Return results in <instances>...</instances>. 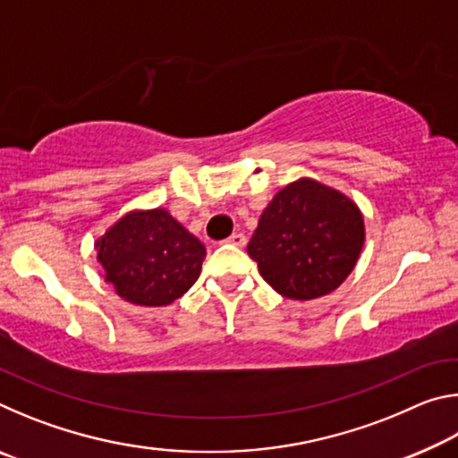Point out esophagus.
<instances>
[{
	"mask_svg": "<svg viewBox=\"0 0 458 458\" xmlns=\"http://www.w3.org/2000/svg\"><path fill=\"white\" fill-rule=\"evenodd\" d=\"M228 244H234V246H246V236L244 234H240V232H234V234H232L228 240H226Z\"/></svg>",
	"mask_w": 458,
	"mask_h": 458,
	"instance_id": "esophagus-1",
	"label": "esophagus"
}]
</instances>
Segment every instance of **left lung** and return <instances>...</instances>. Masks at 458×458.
<instances>
[{
	"label": "left lung",
	"instance_id": "left-lung-1",
	"mask_svg": "<svg viewBox=\"0 0 458 458\" xmlns=\"http://www.w3.org/2000/svg\"><path fill=\"white\" fill-rule=\"evenodd\" d=\"M363 238L360 208L341 191L303 177L265 208L248 254L276 293L309 301L345 281L360 259Z\"/></svg>",
	"mask_w": 458,
	"mask_h": 458
}]
</instances>
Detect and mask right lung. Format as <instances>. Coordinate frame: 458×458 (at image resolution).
<instances>
[{
	"label": "right lung",
	"instance_id": "add662e5",
	"mask_svg": "<svg viewBox=\"0 0 458 458\" xmlns=\"http://www.w3.org/2000/svg\"><path fill=\"white\" fill-rule=\"evenodd\" d=\"M105 281L129 303L164 307L198 281L206 246L164 208L129 212L97 242Z\"/></svg>",
	"mask_w": 458,
	"mask_h": 458
}]
</instances>
